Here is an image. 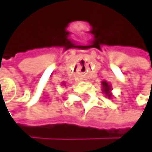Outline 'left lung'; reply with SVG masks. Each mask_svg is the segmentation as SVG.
<instances>
[{
  "label": "left lung",
  "mask_w": 152,
  "mask_h": 152,
  "mask_svg": "<svg viewBox=\"0 0 152 152\" xmlns=\"http://www.w3.org/2000/svg\"><path fill=\"white\" fill-rule=\"evenodd\" d=\"M102 84V91L104 92V94H106V96H107L108 98H111L112 96V93H111V90H112V86L109 83H107V81H102L101 82Z\"/></svg>",
  "instance_id": "1"
}]
</instances>
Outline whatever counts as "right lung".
<instances>
[{"label":"right lung","mask_w":152,"mask_h":152,"mask_svg":"<svg viewBox=\"0 0 152 152\" xmlns=\"http://www.w3.org/2000/svg\"><path fill=\"white\" fill-rule=\"evenodd\" d=\"M62 84H64V82H63V83H62Z\"/></svg>","instance_id":"1"}]
</instances>
